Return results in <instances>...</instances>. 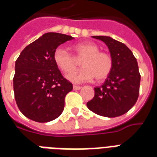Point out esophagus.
<instances>
[{
	"label": "esophagus",
	"instance_id": "1",
	"mask_svg": "<svg viewBox=\"0 0 157 157\" xmlns=\"http://www.w3.org/2000/svg\"><path fill=\"white\" fill-rule=\"evenodd\" d=\"M81 86H73V90H81Z\"/></svg>",
	"mask_w": 157,
	"mask_h": 157
}]
</instances>
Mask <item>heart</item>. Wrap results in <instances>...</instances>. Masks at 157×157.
Instances as JSON below:
<instances>
[{
    "instance_id": "heart-1",
    "label": "heart",
    "mask_w": 157,
    "mask_h": 157,
    "mask_svg": "<svg viewBox=\"0 0 157 157\" xmlns=\"http://www.w3.org/2000/svg\"><path fill=\"white\" fill-rule=\"evenodd\" d=\"M75 55L68 50L59 46L54 50V61L56 66L64 73H70L77 66L76 60H81L83 67L77 71L69 74L67 78L74 83H82L92 81H101L109 76L112 69V59L107 53L99 51L96 44L90 42L78 43L72 46Z\"/></svg>"
}]
</instances>
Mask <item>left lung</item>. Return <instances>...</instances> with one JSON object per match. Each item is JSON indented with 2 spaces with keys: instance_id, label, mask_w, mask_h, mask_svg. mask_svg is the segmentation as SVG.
<instances>
[{
  "instance_id": "obj_1",
  "label": "left lung",
  "mask_w": 157,
  "mask_h": 157,
  "mask_svg": "<svg viewBox=\"0 0 157 157\" xmlns=\"http://www.w3.org/2000/svg\"><path fill=\"white\" fill-rule=\"evenodd\" d=\"M106 44L112 69L104 83L94 88V97L87 103L90 111L106 117H117L131 109L139 98L140 74L132 51L123 43L107 36H94Z\"/></svg>"
}]
</instances>
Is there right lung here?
I'll use <instances>...</instances> for the list:
<instances>
[{"mask_svg": "<svg viewBox=\"0 0 157 157\" xmlns=\"http://www.w3.org/2000/svg\"><path fill=\"white\" fill-rule=\"evenodd\" d=\"M72 39L61 33H45L26 46L16 60L14 98L21 112L29 119L49 122L63 111L64 98L72 90V84L62 76L54 61V52Z\"/></svg>", "mask_w": 157, "mask_h": 157, "instance_id": "1", "label": "right lung"}]
</instances>
